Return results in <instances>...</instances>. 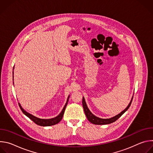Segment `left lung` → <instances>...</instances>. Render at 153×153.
I'll return each mask as SVG.
<instances>
[{"label":"left lung","mask_w":153,"mask_h":153,"mask_svg":"<svg viewBox=\"0 0 153 153\" xmlns=\"http://www.w3.org/2000/svg\"><path fill=\"white\" fill-rule=\"evenodd\" d=\"M133 98V96L132 97L131 100V101H130L129 103L128 104V105L127 106V107L123 111H122L120 113L118 114L117 115H116V116H115L113 117L109 118V119H102V118H99V117L96 116L95 115H94L90 111V110L88 109V106H87L84 97H83V99H82V105H83V110H84L85 115H86L87 119H88V120L91 123H93L94 125H107V124H110V123H113L115 121H116L123 114H124L128 110V109L130 106L131 104Z\"/></svg>","instance_id":"1"}]
</instances>
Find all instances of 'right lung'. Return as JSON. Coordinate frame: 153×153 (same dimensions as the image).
Here are the masks:
<instances>
[{
	"label": "right lung",
	"instance_id": "obj_1",
	"mask_svg": "<svg viewBox=\"0 0 153 153\" xmlns=\"http://www.w3.org/2000/svg\"><path fill=\"white\" fill-rule=\"evenodd\" d=\"M13 70H14V68H13ZM13 74H14V72H13ZM13 78H14V75H13ZM14 80V79H13ZM13 83H14V82H13ZM70 98V95L68 96V99H67V102L66 103H65L64 107L63 108L62 111L60 113V114L54 117V118H51V119H40V118H38L33 115H32L31 114L27 112L22 107V106L20 105V104L19 103V105L22 111L23 112V113L26 116H27L28 117H29L32 121H33L35 123H36L37 125H40V126H52V125H56L57 123H58L62 119L63 117V114H64V112H65V108H66V106L67 105V103H68V99Z\"/></svg>",
	"mask_w": 153,
	"mask_h": 153
}]
</instances>
